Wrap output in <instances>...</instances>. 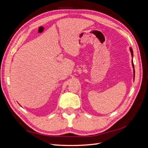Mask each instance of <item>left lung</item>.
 Instances as JSON below:
<instances>
[{
	"label": "left lung",
	"mask_w": 148,
	"mask_h": 148,
	"mask_svg": "<svg viewBox=\"0 0 148 148\" xmlns=\"http://www.w3.org/2000/svg\"><path fill=\"white\" fill-rule=\"evenodd\" d=\"M130 52L132 53V56L133 57V50L132 47L130 48ZM132 66H133V73H134V78H135V68H134V64H133V60H132Z\"/></svg>",
	"instance_id": "obj_1"
}]
</instances>
